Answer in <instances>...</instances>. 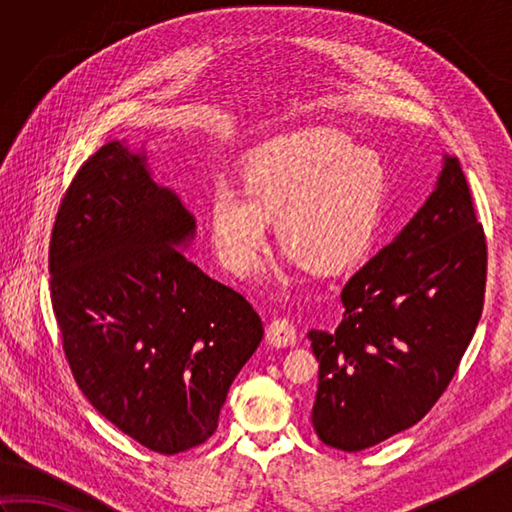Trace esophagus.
I'll return each instance as SVG.
<instances>
[{"label":"esophagus","mask_w":512,"mask_h":512,"mask_svg":"<svg viewBox=\"0 0 512 512\" xmlns=\"http://www.w3.org/2000/svg\"><path fill=\"white\" fill-rule=\"evenodd\" d=\"M266 339L270 345L275 347H288V345H295L297 341V328L292 325L288 319H273L268 325V332H266Z\"/></svg>","instance_id":"34e87169"}]
</instances>
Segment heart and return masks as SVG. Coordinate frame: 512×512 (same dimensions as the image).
Wrapping results in <instances>:
<instances>
[{
    "label": "heart",
    "instance_id": "heart-1",
    "mask_svg": "<svg viewBox=\"0 0 512 512\" xmlns=\"http://www.w3.org/2000/svg\"><path fill=\"white\" fill-rule=\"evenodd\" d=\"M389 171L374 151L341 134L308 129L255 147L237 184H215L206 200L209 239L222 266L246 275L277 217V237L312 273L361 259L383 222Z\"/></svg>",
    "mask_w": 512,
    "mask_h": 512
}]
</instances>
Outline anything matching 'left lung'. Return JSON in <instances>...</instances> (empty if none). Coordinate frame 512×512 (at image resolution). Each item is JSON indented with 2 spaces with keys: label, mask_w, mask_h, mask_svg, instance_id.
<instances>
[{
  "label": "left lung",
  "mask_w": 512,
  "mask_h": 512,
  "mask_svg": "<svg viewBox=\"0 0 512 512\" xmlns=\"http://www.w3.org/2000/svg\"><path fill=\"white\" fill-rule=\"evenodd\" d=\"M484 286V228L460 160L444 154L427 202L345 284L336 330L308 332L321 442L363 451L427 416L473 339Z\"/></svg>",
  "instance_id": "8db88e82"
}]
</instances>
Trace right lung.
Wrapping results in <instances>:
<instances>
[{
	"label": "right lung",
	"instance_id": "right-lung-1",
	"mask_svg": "<svg viewBox=\"0 0 512 512\" xmlns=\"http://www.w3.org/2000/svg\"><path fill=\"white\" fill-rule=\"evenodd\" d=\"M193 237L195 217L154 182L145 151L112 140L76 171L50 239L52 310L76 385L165 455L213 436L264 336L253 306L182 253Z\"/></svg>",
	"mask_w": 512,
	"mask_h": 512
}]
</instances>
